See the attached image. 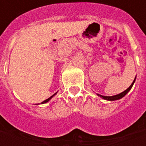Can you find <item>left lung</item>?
Here are the masks:
<instances>
[{
	"mask_svg": "<svg viewBox=\"0 0 146 146\" xmlns=\"http://www.w3.org/2000/svg\"><path fill=\"white\" fill-rule=\"evenodd\" d=\"M135 80H136V76H135V80H134L133 83H132L131 84V86L129 87L128 88L126 89L124 92H121V93H119V94H118V95H113V96H104V95H99V94H97V95H98V96H99V97H101L102 98L105 99V100H107V101H115V100H119V99H120V98H123V97H124V96H125V95H127V93H128L130 91H131L132 86H133V84H135Z\"/></svg>",
	"mask_w": 146,
	"mask_h": 146,
	"instance_id": "8db88e82",
	"label": "left lung"
}]
</instances>
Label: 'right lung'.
I'll return each instance as SVG.
<instances>
[{
    "label": "right lung",
    "mask_w": 146,
    "mask_h": 146,
    "mask_svg": "<svg viewBox=\"0 0 146 146\" xmlns=\"http://www.w3.org/2000/svg\"><path fill=\"white\" fill-rule=\"evenodd\" d=\"M56 94H57V92H56V93H54V95H52V96H51V97H50V98H48V99H46V100H44V101L43 102H41V104H44V103H47V102H49V101H50V100H51V98H53V97H54V95H56Z\"/></svg>",
    "instance_id": "1"
}]
</instances>
